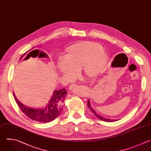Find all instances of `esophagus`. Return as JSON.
Wrapping results in <instances>:
<instances>
[{
	"label": "esophagus",
	"mask_w": 151,
	"mask_h": 151,
	"mask_svg": "<svg viewBox=\"0 0 151 151\" xmlns=\"http://www.w3.org/2000/svg\"><path fill=\"white\" fill-rule=\"evenodd\" d=\"M76 86H77V84H71V85L70 86L69 89H70V90H72V89L74 88L75 87H76Z\"/></svg>",
	"instance_id": "esophagus-1"
}]
</instances>
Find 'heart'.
Instances as JSON below:
<instances>
[{
	"instance_id": "b5f03b06",
	"label": "heart",
	"mask_w": 151,
	"mask_h": 151,
	"mask_svg": "<svg viewBox=\"0 0 151 151\" xmlns=\"http://www.w3.org/2000/svg\"><path fill=\"white\" fill-rule=\"evenodd\" d=\"M58 67L62 74H70L81 70L85 77L93 78L104 71L108 56L99 43L83 41L68 47Z\"/></svg>"
}]
</instances>
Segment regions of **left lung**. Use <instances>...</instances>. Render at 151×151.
Returning <instances> with one entry per match:
<instances>
[{
  "label": "left lung",
  "instance_id": "8db88e82",
  "mask_svg": "<svg viewBox=\"0 0 151 151\" xmlns=\"http://www.w3.org/2000/svg\"><path fill=\"white\" fill-rule=\"evenodd\" d=\"M87 106H88V108L92 111V112H93L98 118H99L100 119L103 120V121H105V122H115V121H116V120H117V119H109V118H104V117H102V116H101V115H99V114H98L96 113V112L93 109V108H92L91 105H90V103L89 99L87 101Z\"/></svg>",
  "mask_w": 151,
  "mask_h": 151
}]
</instances>
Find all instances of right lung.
I'll use <instances>...</instances> for the list:
<instances>
[{"label": "right lung", "instance_id": "add662e5", "mask_svg": "<svg viewBox=\"0 0 151 151\" xmlns=\"http://www.w3.org/2000/svg\"><path fill=\"white\" fill-rule=\"evenodd\" d=\"M26 53H27V52L21 56L20 59L25 56ZM29 53L30 52L28 55ZM67 93V92L65 88L55 90L49 103L43 108H32L27 107L17 99L14 93V96L15 102L20 109L30 119L40 123H49L56 118L62 112L63 108V104L65 100Z\"/></svg>", "mask_w": 151, "mask_h": 151}]
</instances>
